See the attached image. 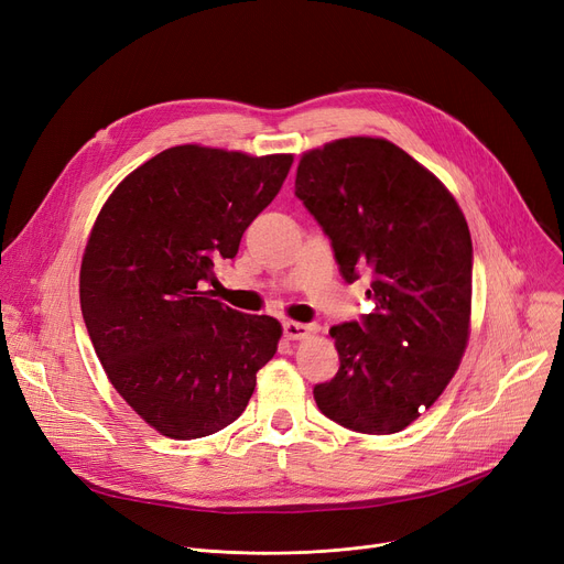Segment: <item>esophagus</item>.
<instances>
[{
    "mask_svg": "<svg viewBox=\"0 0 564 564\" xmlns=\"http://www.w3.org/2000/svg\"><path fill=\"white\" fill-rule=\"evenodd\" d=\"M315 332V324H304V322H283V334L288 340H302Z\"/></svg>",
    "mask_w": 564,
    "mask_h": 564,
    "instance_id": "obj_1",
    "label": "esophagus"
}]
</instances>
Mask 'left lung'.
<instances>
[{
    "label": "left lung",
    "instance_id": "left-lung-1",
    "mask_svg": "<svg viewBox=\"0 0 564 564\" xmlns=\"http://www.w3.org/2000/svg\"><path fill=\"white\" fill-rule=\"evenodd\" d=\"M294 194L329 235L343 279L372 276L375 308L332 327L340 368L313 398L347 430L400 432L448 387L468 343V224L438 177L387 139L304 153Z\"/></svg>",
    "mask_w": 564,
    "mask_h": 564
}]
</instances>
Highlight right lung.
<instances>
[{"label": "right lung", "instance_id": "right-lung-1", "mask_svg": "<svg viewBox=\"0 0 564 564\" xmlns=\"http://www.w3.org/2000/svg\"><path fill=\"white\" fill-rule=\"evenodd\" d=\"M292 155L173 145L113 189L88 237L79 302L111 387L160 434L189 441L242 416L279 319L247 315L203 283L235 258L279 194Z\"/></svg>", "mask_w": 564, "mask_h": 564}]
</instances>
